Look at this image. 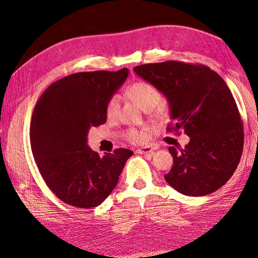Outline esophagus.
<instances>
[{
	"label": "esophagus",
	"instance_id": "obj_1",
	"mask_svg": "<svg viewBox=\"0 0 258 258\" xmlns=\"http://www.w3.org/2000/svg\"><path fill=\"white\" fill-rule=\"evenodd\" d=\"M156 150V147H153V146H144V147H141L139 148V150H137L136 152L138 154H147V153H152Z\"/></svg>",
	"mask_w": 258,
	"mask_h": 258
}]
</instances>
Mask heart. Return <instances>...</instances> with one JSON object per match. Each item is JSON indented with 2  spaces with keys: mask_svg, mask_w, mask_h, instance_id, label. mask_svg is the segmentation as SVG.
<instances>
[{
  "mask_svg": "<svg viewBox=\"0 0 258 258\" xmlns=\"http://www.w3.org/2000/svg\"><path fill=\"white\" fill-rule=\"evenodd\" d=\"M126 95L136 101L142 110H152L153 107L157 105L161 100L160 91L155 87L154 85L148 82L140 81L131 84L126 89ZM120 108V98L114 95L106 101L105 104V115L106 118L113 120L118 116ZM128 141L135 144L142 143L146 140V132L144 130L130 129L127 132Z\"/></svg>",
  "mask_w": 258,
  "mask_h": 258,
  "instance_id": "heart-1",
  "label": "heart"
}]
</instances>
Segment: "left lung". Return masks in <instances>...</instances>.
<instances>
[{"label": "left lung", "mask_w": 258, "mask_h": 258, "mask_svg": "<svg viewBox=\"0 0 258 258\" xmlns=\"http://www.w3.org/2000/svg\"><path fill=\"white\" fill-rule=\"evenodd\" d=\"M134 71L167 98V131L190 138L184 150L170 146L173 166L167 183L186 196H206L235 172L243 150V123L227 84L204 64L166 61Z\"/></svg>", "instance_id": "left-lung-1"}]
</instances>
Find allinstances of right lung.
<instances>
[{
	"label": "right lung",
	"mask_w": 258,
	"mask_h": 258,
	"mask_svg": "<svg viewBox=\"0 0 258 258\" xmlns=\"http://www.w3.org/2000/svg\"><path fill=\"white\" fill-rule=\"evenodd\" d=\"M129 70L74 73L51 84L35 104L30 141L36 166L56 196L76 208H95L108 197L129 157L117 148L103 157L87 145L88 132L106 121L105 104Z\"/></svg>",
	"instance_id": "1"
}]
</instances>
